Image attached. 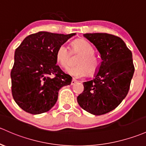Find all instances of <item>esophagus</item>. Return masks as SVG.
I'll return each mask as SVG.
<instances>
[{
    "label": "esophagus",
    "instance_id": "esophagus-1",
    "mask_svg": "<svg viewBox=\"0 0 146 146\" xmlns=\"http://www.w3.org/2000/svg\"><path fill=\"white\" fill-rule=\"evenodd\" d=\"M76 83H77V81H76V79H73L72 80V82H71V85H74Z\"/></svg>",
    "mask_w": 146,
    "mask_h": 146
}]
</instances>
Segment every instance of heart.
<instances>
[{"label": "heart", "mask_w": 146, "mask_h": 146, "mask_svg": "<svg viewBox=\"0 0 146 146\" xmlns=\"http://www.w3.org/2000/svg\"><path fill=\"white\" fill-rule=\"evenodd\" d=\"M72 51L81 54L76 61L78 66L69 70V73L76 78L84 77L89 73V76H93L98 72L100 63L95 56L92 46L85 40L77 39L72 43ZM56 59L61 67L67 69L70 66V53L65 45L58 46L56 53Z\"/></svg>", "instance_id": "1"}]
</instances>
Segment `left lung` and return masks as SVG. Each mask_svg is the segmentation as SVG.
<instances>
[{"label":"left lung","mask_w":146,"mask_h":146,"mask_svg":"<svg viewBox=\"0 0 146 146\" xmlns=\"http://www.w3.org/2000/svg\"><path fill=\"white\" fill-rule=\"evenodd\" d=\"M93 44L102 61L84 90L77 97L83 109L95 115L109 113L121 103L129 91L134 72L132 54L120 37L108 33L84 34Z\"/></svg>","instance_id":"obj_1"}]
</instances>
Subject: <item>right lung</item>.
Wrapping results in <instances>:
<instances>
[{
  "label": "right lung",
  "mask_w": 146,
  "mask_h": 146,
  "mask_svg": "<svg viewBox=\"0 0 146 146\" xmlns=\"http://www.w3.org/2000/svg\"><path fill=\"white\" fill-rule=\"evenodd\" d=\"M75 35L40 31L26 37L15 50L12 93L23 111L34 115L49 111L57 102L59 90L71 84L72 77L56 65V53Z\"/></svg>",
  "instance_id": "1"
}]
</instances>
